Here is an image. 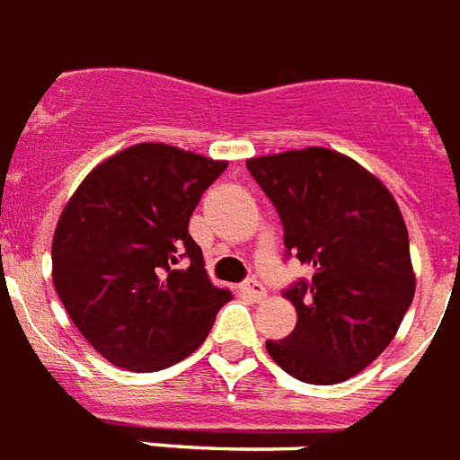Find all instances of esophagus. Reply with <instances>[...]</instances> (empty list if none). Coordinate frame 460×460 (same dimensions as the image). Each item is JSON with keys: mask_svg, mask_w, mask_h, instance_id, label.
I'll list each match as a JSON object with an SVG mask.
<instances>
[{"mask_svg": "<svg viewBox=\"0 0 460 460\" xmlns=\"http://www.w3.org/2000/svg\"><path fill=\"white\" fill-rule=\"evenodd\" d=\"M243 292H246L248 297H253V299H265V297H268V290H265V285H263V282H258V280H246V282H243Z\"/></svg>", "mask_w": 460, "mask_h": 460, "instance_id": "34e87169", "label": "esophagus"}]
</instances>
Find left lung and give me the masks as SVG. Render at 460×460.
<instances>
[{
  "label": "left lung",
  "instance_id": "1",
  "mask_svg": "<svg viewBox=\"0 0 460 460\" xmlns=\"http://www.w3.org/2000/svg\"><path fill=\"white\" fill-rule=\"evenodd\" d=\"M246 165L280 214L288 251L314 270L285 292L297 312L295 332L265 349L302 383H343L385 351L414 297L402 212L370 170L332 148L258 155Z\"/></svg>",
  "mask_w": 460,
  "mask_h": 460
}]
</instances>
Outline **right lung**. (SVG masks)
I'll return each instance as SVG.
<instances>
[{"instance_id": "right-lung-1", "label": "right lung", "mask_w": 460, "mask_h": 460, "mask_svg": "<svg viewBox=\"0 0 460 460\" xmlns=\"http://www.w3.org/2000/svg\"><path fill=\"white\" fill-rule=\"evenodd\" d=\"M226 168L168 144L109 155L77 185L53 234V285L80 334L109 363L153 373L204 343L231 292L187 234L199 197ZM190 261L187 269L179 261Z\"/></svg>"}]
</instances>
